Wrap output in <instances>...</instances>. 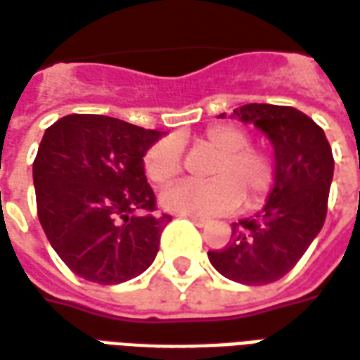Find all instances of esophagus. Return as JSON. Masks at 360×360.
I'll return each instance as SVG.
<instances>
[{
  "label": "esophagus",
  "mask_w": 360,
  "mask_h": 360,
  "mask_svg": "<svg viewBox=\"0 0 360 360\" xmlns=\"http://www.w3.org/2000/svg\"><path fill=\"white\" fill-rule=\"evenodd\" d=\"M188 220L195 224V226H198V228H202V226L208 224V220H206V218H200V216H188Z\"/></svg>",
  "instance_id": "34e87169"
}]
</instances>
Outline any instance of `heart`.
I'll list each match as a JSON object with an SVG mask.
<instances>
[{
    "mask_svg": "<svg viewBox=\"0 0 360 360\" xmlns=\"http://www.w3.org/2000/svg\"><path fill=\"white\" fill-rule=\"evenodd\" d=\"M198 144L214 150L216 158L206 183H181L162 195V206L175 214L210 216L230 212L241 205H263L275 185V162L263 148L251 146L248 130L233 124H212ZM146 177L167 185L181 173V150L175 140H160L144 158Z\"/></svg>",
    "mask_w": 360,
    "mask_h": 360,
    "instance_id": "heart-1",
    "label": "heart"
}]
</instances>
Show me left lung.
<instances>
[{"label": "left lung", "mask_w": 360, "mask_h": 360, "mask_svg": "<svg viewBox=\"0 0 360 360\" xmlns=\"http://www.w3.org/2000/svg\"><path fill=\"white\" fill-rule=\"evenodd\" d=\"M232 119L257 127L271 140L275 185L265 206L233 222L226 248L208 251V259L230 281L269 285L300 261L326 222L333 154L323 130L294 107L250 103L233 109Z\"/></svg>", "instance_id": "1"}]
</instances>
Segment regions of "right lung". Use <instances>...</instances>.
<instances>
[{
	"instance_id": "right-lung-1",
	"label": "right lung",
	"mask_w": 360,
	"mask_h": 360,
	"mask_svg": "<svg viewBox=\"0 0 360 360\" xmlns=\"http://www.w3.org/2000/svg\"><path fill=\"white\" fill-rule=\"evenodd\" d=\"M162 138L105 115L46 128L32 163L42 230L75 275L119 285L154 263L169 214L155 216L144 155Z\"/></svg>"
}]
</instances>
